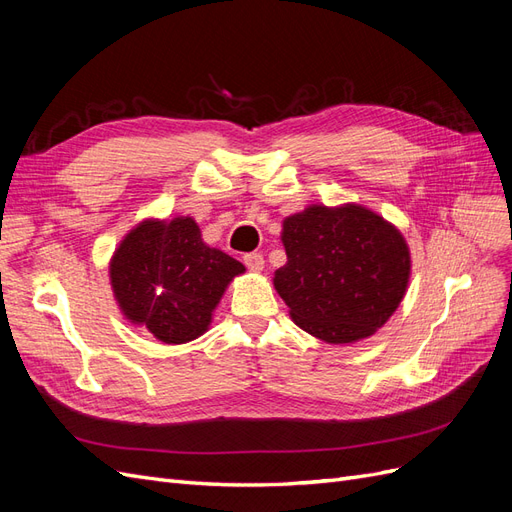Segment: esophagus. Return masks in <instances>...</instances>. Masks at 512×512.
I'll use <instances>...</instances> for the list:
<instances>
[{"label":"esophagus","mask_w":512,"mask_h":512,"mask_svg":"<svg viewBox=\"0 0 512 512\" xmlns=\"http://www.w3.org/2000/svg\"><path fill=\"white\" fill-rule=\"evenodd\" d=\"M243 262H245V267L250 269V271H262V269H265V256L258 254V252L245 254Z\"/></svg>","instance_id":"obj_1"}]
</instances>
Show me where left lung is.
Masks as SVG:
<instances>
[{"label":"left lung","instance_id":"obj_1","mask_svg":"<svg viewBox=\"0 0 512 512\" xmlns=\"http://www.w3.org/2000/svg\"><path fill=\"white\" fill-rule=\"evenodd\" d=\"M286 265L273 286L303 331L327 344L374 335L410 282L404 235L363 205H309L282 224Z\"/></svg>","mask_w":512,"mask_h":512}]
</instances>
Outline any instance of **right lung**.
Returning a JSON list of instances; mask_svg holds the SVG:
<instances>
[{
	"mask_svg": "<svg viewBox=\"0 0 512 512\" xmlns=\"http://www.w3.org/2000/svg\"><path fill=\"white\" fill-rule=\"evenodd\" d=\"M243 271L239 260L203 241L188 215L143 220L108 265L121 314L164 344L203 335L228 284Z\"/></svg>",
	"mask_w": 512,
	"mask_h": 512,
	"instance_id": "obj_1",
	"label": "right lung"
}]
</instances>
